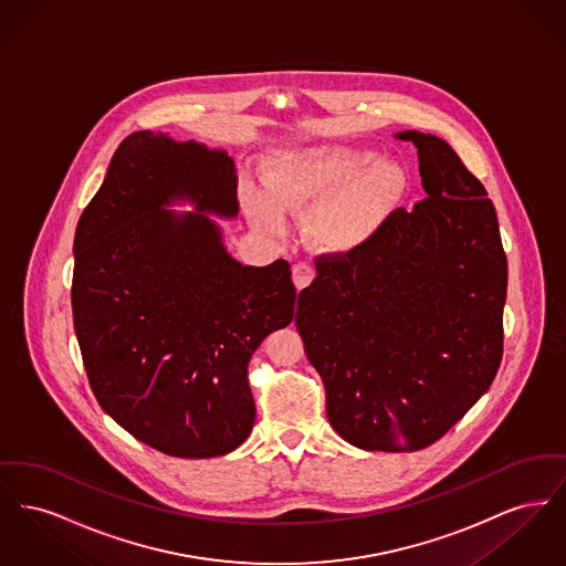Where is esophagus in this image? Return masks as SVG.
<instances>
[{"instance_id":"obj_1","label":"esophagus","mask_w":566,"mask_h":566,"mask_svg":"<svg viewBox=\"0 0 566 566\" xmlns=\"http://www.w3.org/2000/svg\"><path fill=\"white\" fill-rule=\"evenodd\" d=\"M316 271L310 263H296L293 268V282H295L296 291H303L305 286L312 284Z\"/></svg>"}]
</instances>
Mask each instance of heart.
I'll return each instance as SVG.
<instances>
[{
    "label": "heart",
    "mask_w": 566,
    "mask_h": 566,
    "mask_svg": "<svg viewBox=\"0 0 566 566\" xmlns=\"http://www.w3.org/2000/svg\"><path fill=\"white\" fill-rule=\"evenodd\" d=\"M265 190L242 187L248 218L280 233L286 212L314 210L307 238L324 252H354L386 227L407 192V174L397 163H381L371 148L318 146L282 155L273 163Z\"/></svg>",
    "instance_id": "b5f03b06"
}]
</instances>
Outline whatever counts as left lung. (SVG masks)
I'll return each mask as SVG.
<instances>
[{
	"mask_svg": "<svg viewBox=\"0 0 566 566\" xmlns=\"http://www.w3.org/2000/svg\"><path fill=\"white\" fill-rule=\"evenodd\" d=\"M429 197L374 242L318 254L296 331L335 431L360 450L416 452L450 431L503 358L507 256L484 185L448 142L403 132Z\"/></svg>",
	"mask_w": 566,
	"mask_h": 566,
	"instance_id": "8db88e82",
	"label": "left lung"
}]
</instances>
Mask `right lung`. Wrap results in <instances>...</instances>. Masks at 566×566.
I'll list each match as a JSON object with an SVG mask.
<instances>
[{"label":"right lung","instance_id":"1","mask_svg":"<svg viewBox=\"0 0 566 566\" xmlns=\"http://www.w3.org/2000/svg\"><path fill=\"white\" fill-rule=\"evenodd\" d=\"M238 214L224 150L135 132L109 161L74 238L72 310L95 399L123 429L167 457L233 452L256 407L248 363L295 318L291 265L238 263L208 216Z\"/></svg>","mask_w":566,"mask_h":566}]
</instances>
